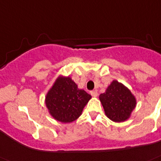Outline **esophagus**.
I'll list each match as a JSON object with an SVG mask.
<instances>
[{
    "label": "esophagus",
    "mask_w": 161,
    "mask_h": 161,
    "mask_svg": "<svg viewBox=\"0 0 161 161\" xmlns=\"http://www.w3.org/2000/svg\"><path fill=\"white\" fill-rule=\"evenodd\" d=\"M90 93H91V95L93 97H97V95H98V93H97V91H96V90H95V91H92Z\"/></svg>",
    "instance_id": "34e87169"
}]
</instances>
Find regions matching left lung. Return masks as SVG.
Instances as JSON below:
<instances>
[{
    "instance_id": "left-lung-1",
    "label": "left lung",
    "mask_w": 161,
    "mask_h": 161,
    "mask_svg": "<svg viewBox=\"0 0 161 161\" xmlns=\"http://www.w3.org/2000/svg\"><path fill=\"white\" fill-rule=\"evenodd\" d=\"M106 115L114 122H124L130 117L137 101L128 87L114 80L99 96Z\"/></svg>"
}]
</instances>
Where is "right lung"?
Returning <instances> with one entry per match:
<instances>
[{
    "label": "right lung",
    "mask_w": 161,
    "mask_h": 161,
    "mask_svg": "<svg viewBox=\"0 0 161 161\" xmlns=\"http://www.w3.org/2000/svg\"><path fill=\"white\" fill-rule=\"evenodd\" d=\"M92 98L69 77L59 76L46 96V106L55 119L71 123L82 114L83 108Z\"/></svg>",
    "instance_id": "obj_1"
}]
</instances>
